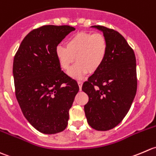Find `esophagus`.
Returning a JSON list of instances; mask_svg holds the SVG:
<instances>
[{
  "label": "esophagus",
  "instance_id": "34e87169",
  "mask_svg": "<svg viewBox=\"0 0 156 156\" xmlns=\"http://www.w3.org/2000/svg\"><path fill=\"white\" fill-rule=\"evenodd\" d=\"M78 85H79V87H80V90H81L82 86H83V82H82L81 80H79V81H78Z\"/></svg>",
  "mask_w": 156,
  "mask_h": 156
}]
</instances>
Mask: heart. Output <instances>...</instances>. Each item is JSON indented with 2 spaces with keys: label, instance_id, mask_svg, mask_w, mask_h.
Returning a JSON list of instances; mask_svg holds the SVG:
<instances>
[{
  "label": "heart",
  "instance_id": "b5f03b06",
  "mask_svg": "<svg viewBox=\"0 0 156 156\" xmlns=\"http://www.w3.org/2000/svg\"><path fill=\"white\" fill-rule=\"evenodd\" d=\"M108 41L101 33L80 32L72 36L66 43V47L58 45L55 55L61 68L68 70L74 79H82L88 73H95L104 64L108 54Z\"/></svg>",
  "mask_w": 156,
  "mask_h": 156
}]
</instances>
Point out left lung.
I'll return each instance as SVG.
<instances>
[{
	"label": "left lung",
	"instance_id": "left-lung-1",
	"mask_svg": "<svg viewBox=\"0 0 156 156\" xmlns=\"http://www.w3.org/2000/svg\"><path fill=\"white\" fill-rule=\"evenodd\" d=\"M92 27L103 32L108 48L104 64L83 85L82 90L89 96L84 111L91 127L105 131L122 121L135 98L136 57L119 32L102 26Z\"/></svg>",
	"mask_w": 156,
	"mask_h": 156
}]
</instances>
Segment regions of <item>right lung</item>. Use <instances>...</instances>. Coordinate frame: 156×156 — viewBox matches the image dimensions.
I'll return each mask as SVG.
<instances>
[{"label": "right lung", "instance_id": "obj_1", "mask_svg": "<svg viewBox=\"0 0 156 156\" xmlns=\"http://www.w3.org/2000/svg\"><path fill=\"white\" fill-rule=\"evenodd\" d=\"M75 28L43 26L24 38L13 64L15 93L24 117L42 133L67 127L69 110L79 92L76 80L61 70L55 48Z\"/></svg>", "mask_w": 156, "mask_h": 156}]
</instances>
